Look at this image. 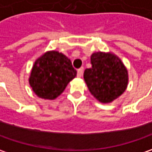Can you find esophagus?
<instances>
[{
    "instance_id": "34e87169",
    "label": "esophagus",
    "mask_w": 152,
    "mask_h": 152,
    "mask_svg": "<svg viewBox=\"0 0 152 152\" xmlns=\"http://www.w3.org/2000/svg\"><path fill=\"white\" fill-rule=\"evenodd\" d=\"M82 74H83V67H81V68L77 70V76L78 77H81Z\"/></svg>"
}]
</instances>
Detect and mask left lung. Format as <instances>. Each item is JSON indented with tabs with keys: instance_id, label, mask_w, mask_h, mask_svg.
<instances>
[{
	"instance_id": "1",
	"label": "left lung",
	"mask_w": 152,
	"mask_h": 152,
	"mask_svg": "<svg viewBox=\"0 0 152 152\" xmlns=\"http://www.w3.org/2000/svg\"><path fill=\"white\" fill-rule=\"evenodd\" d=\"M91 64L92 67L84 71V80L90 92L99 102H111L125 91L128 71L116 55L93 53Z\"/></svg>"
}]
</instances>
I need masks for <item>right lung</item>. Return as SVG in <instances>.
Wrapping results in <instances>:
<instances>
[{"label": "right lung", "instance_id": "1", "mask_svg": "<svg viewBox=\"0 0 152 152\" xmlns=\"http://www.w3.org/2000/svg\"><path fill=\"white\" fill-rule=\"evenodd\" d=\"M76 76L70 59L58 51H49L35 61L29 84L38 97L53 100Z\"/></svg>", "mask_w": 152, "mask_h": 152}]
</instances>
